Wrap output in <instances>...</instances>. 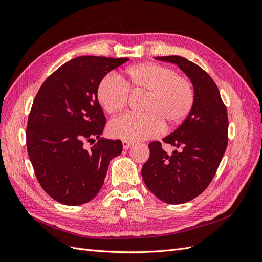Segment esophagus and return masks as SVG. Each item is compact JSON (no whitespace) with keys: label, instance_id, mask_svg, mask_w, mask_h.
Returning <instances> with one entry per match:
<instances>
[{"label":"esophagus","instance_id":"obj_1","mask_svg":"<svg viewBox=\"0 0 262 262\" xmlns=\"http://www.w3.org/2000/svg\"><path fill=\"white\" fill-rule=\"evenodd\" d=\"M122 146H123V149H129L132 146V143L129 141H122Z\"/></svg>","mask_w":262,"mask_h":262}]
</instances>
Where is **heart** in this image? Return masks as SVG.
<instances>
[{
    "mask_svg": "<svg viewBox=\"0 0 262 262\" xmlns=\"http://www.w3.org/2000/svg\"><path fill=\"white\" fill-rule=\"evenodd\" d=\"M129 90L144 93V115L125 114L110 121V136L125 141L155 138L164 122L172 125L190 114L194 101L192 85L173 69L157 63H141L126 71L124 81L115 73L106 75L97 87V99L106 113L114 115L126 106Z\"/></svg>",
    "mask_w": 262,
    "mask_h": 262,
    "instance_id": "heart-1",
    "label": "heart"
}]
</instances>
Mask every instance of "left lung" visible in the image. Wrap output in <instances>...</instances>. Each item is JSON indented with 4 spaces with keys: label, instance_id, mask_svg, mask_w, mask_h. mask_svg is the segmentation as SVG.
Wrapping results in <instances>:
<instances>
[{
    "label": "left lung",
    "instance_id": "left-lung-1",
    "mask_svg": "<svg viewBox=\"0 0 262 262\" xmlns=\"http://www.w3.org/2000/svg\"><path fill=\"white\" fill-rule=\"evenodd\" d=\"M155 59L178 66L192 84L194 101L179 128L163 139L177 149L168 155L161 142L149 143L141 172L158 199L181 204L201 194L215 175L227 146V112L216 84L199 66L178 55Z\"/></svg>",
    "mask_w": 262,
    "mask_h": 262
}]
</instances>
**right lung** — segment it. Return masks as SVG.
Returning a JSON list of instances; mask_svg holds the SVG:
<instances>
[{
	"instance_id": "obj_1",
	"label": "right lung",
	"mask_w": 262,
	"mask_h": 262,
	"mask_svg": "<svg viewBox=\"0 0 262 262\" xmlns=\"http://www.w3.org/2000/svg\"><path fill=\"white\" fill-rule=\"evenodd\" d=\"M129 58L83 55L64 63L41 85L28 117L27 150L36 177L52 199L80 205L104 185L109 162L122 152L119 140L100 136L106 117L97 99L99 82ZM99 142L91 151L85 140Z\"/></svg>"
}]
</instances>
